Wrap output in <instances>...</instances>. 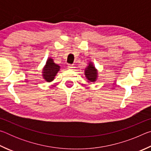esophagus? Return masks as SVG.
<instances>
[{
	"label": "esophagus",
	"instance_id": "obj_1",
	"mask_svg": "<svg viewBox=\"0 0 151 151\" xmlns=\"http://www.w3.org/2000/svg\"><path fill=\"white\" fill-rule=\"evenodd\" d=\"M68 68H70V69H74V68H75V66H74L73 65H68Z\"/></svg>",
	"mask_w": 151,
	"mask_h": 151
}]
</instances>
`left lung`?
Listing matches in <instances>:
<instances>
[{"instance_id": "1", "label": "left lung", "mask_w": 151, "mask_h": 151, "mask_svg": "<svg viewBox=\"0 0 151 151\" xmlns=\"http://www.w3.org/2000/svg\"><path fill=\"white\" fill-rule=\"evenodd\" d=\"M85 77L87 79L88 83L90 82H95L98 78V70H97L95 66H94L93 63L92 62H89L88 66H86L85 69Z\"/></svg>"}]
</instances>
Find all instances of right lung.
Returning a JSON list of instances; mask_svg holds the SVG:
<instances>
[{
  "instance_id": "1",
  "label": "right lung",
  "mask_w": 151,
  "mask_h": 151,
  "mask_svg": "<svg viewBox=\"0 0 151 151\" xmlns=\"http://www.w3.org/2000/svg\"><path fill=\"white\" fill-rule=\"evenodd\" d=\"M60 66L54 63L52 58L49 57L46 62V65L43 67L42 75L45 80L50 83L54 80L56 75L60 70Z\"/></svg>"
}]
</instances>
